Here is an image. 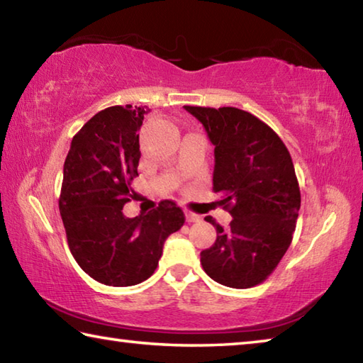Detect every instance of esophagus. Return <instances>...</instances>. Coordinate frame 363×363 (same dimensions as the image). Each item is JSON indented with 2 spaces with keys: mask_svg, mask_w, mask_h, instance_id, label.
Masks as SVG:
<instances>
[{
  "mask_svg": "<svg viewBox=\"0 0 363 363\" xmlns=\"http://www.w3.org/2000/svg\"><path fill=\"white\" fill-rule=\"evenodd\" d=\"M186 220L187 223H199V220H201V218L192 211H186Z\"/></svg>",
  "mask_w": 363,
  "mask_h": 363,
  "instance_id": "1",
  "label": "esophagus"
}]
</instances>
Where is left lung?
Masks as SVG:
<instances>
[{
	"label": "left lung",
	"mask_w": 363,
	"mask_h": 363,
	"mask_svg": "<svg viewBox=\"0 0 363 363\" xmlns=\"http://www.w3.org/2000/svg\"><path fill=\"white\" fill-rule=\"evenodd\" d=\"M214 145L213 192L232 214L229 229L211 216L216 242L201 251L210 277L230 288L262 284L290 247L301 206L299 184L284 140L257 116L235 107L184 106Z\"/></svg>",
	"instance_id": "obj_1"
}]
</instances>
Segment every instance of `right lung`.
Returning a JSON list of instances; mask_svg holds the SVG:
<instances>
[{"instance_id": "1", "label": "right lung", "mask_w": 363, "mask_h": 363, "mask_svg": "<svg viewBox=\"0 0 363 363\" xmlns=\"http://www.w3.org/2000/svg\"><path fill=\"white\" fill-rule=\"evenodd\" d=\"M144 107L113 106L96 113L72 139L59 211L73 257L91 279L131 286L155 272L168 235L186 216L173 200L136 218L123 214L139 167Z\"/></svg>"}]
</instances>
